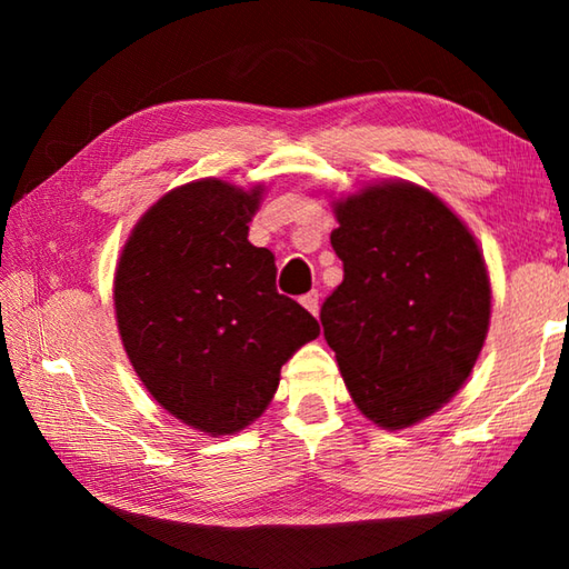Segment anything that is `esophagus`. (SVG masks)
<instances>
[{
  "instance_id": "obj_1",
  "label": "esophagus",
  "mask_w": 569,
  "mask_h": 569,
  "mask_svg": "<svg viewBox=\"0 0 569 569\" xmlns=\"http://www.w3.org/2000/svg\"><path fill=\"white\" fill-rule=\"evenodd\" d=\"M319 298H321L319 291H308V293L301 298V303L308 308V311H311V313L316 316V313H319Z\"/></svg>"
}]
</instances>
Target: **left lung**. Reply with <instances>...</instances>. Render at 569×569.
I'll use <instances>...</instances> for the list:
<instances>
[{
  "instance_id": "left-lung-1",
  "label": "left lung",
  "mask_w": 569,
  "mask_h": 569,
  "mask_svg": "<svg viewBox=\"0 0 569 569\" xmlns=\"http://www.w3.org/2000/svg\"><path fill=\"white\" fill-rule=\"evenodd\" d=\"M343 281L323 336L363 417L403 429L435 413L475 369L492 288L469 228L435 192L379 182L336 203Z\"/></svg>"
}]
</instances>
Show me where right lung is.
<instances>
[{
    "label": "right lung",
    "mask_w": 569,
    "mask_h": 569,
    "mask_svg": "<svg viewBox=\"0 0 569 569\" xmlns=\"http://www.w3.org/2000/svg\"><path fill=\"white\" fill-rule=\"evenodd\" d=\"M261 186L206 178L162 196L132 228L114 313L134 373L162 409L236 435L271 403L281 366L321 333L276 291V261L248 240Z\"/></svg>",
    "instance_id": "right-lung-1"
}]
</instances>
